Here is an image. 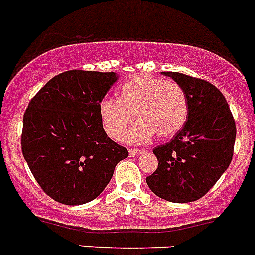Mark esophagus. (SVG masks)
<instances>
[{
	"instance_id": "esophagus-1",
	"label": "esophagus",
	"mask_w": 255,
	"mask_h": 255,
	"mask_svg": "<svg viewBox=\"0 0 255 255\" xmlns=\"http://www.w3.org/2000/svg\"><path fill=\"white\" fill-rule=\"evenodd\" d=\"M144 150L143 149H129V154L130 156H136V155H140V154H143Z\"/></svg>"
}]
</instances>
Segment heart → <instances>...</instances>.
Listing matches in <instances>:
<instances>
[{"instance_id":"1","label":"heart","mask_w":255,"mask_h":255,"mask_svg":"<svg viewBox=\"0 0 255 255\" xmlns=\"http://www.w3.org/2000/svg\"><path fill=\"white\" fill-rule=\"evenodd\" d=\"M188 99L184 88L174 81L137 74L125 82L118 99H104L100 115L107 135L124 136L134 121H140L126 137L134 143L148 141L154 134L169 137L183 128L188 119Z\"/></svg>"}]
</instances>
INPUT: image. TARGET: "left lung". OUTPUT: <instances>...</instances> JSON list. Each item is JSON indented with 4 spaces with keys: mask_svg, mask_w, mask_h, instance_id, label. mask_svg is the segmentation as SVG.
<instances>
[{
    "mask_svg": "<svg viewBox=\"0 0 255 255\" xmlns=\"http://www.w3.org/2000/svg\"><path fill=\"white\" fill-rule=\"evenodd\" d=\"M184 88L188 119L169 143L154 148L158 168L149 188L169 202H192L206 195L230 164L237 126L223 93L205 79L163 72Z\"/></svg>",
    "mask_w": 255,
    "mask_h": 255,
    "instance_id": "left-lung-1",
    "label": "left lung"
}]
</instances>
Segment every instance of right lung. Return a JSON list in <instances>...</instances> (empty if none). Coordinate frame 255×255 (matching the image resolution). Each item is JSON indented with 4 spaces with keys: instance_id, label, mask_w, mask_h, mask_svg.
Segmentation results:
<instances>
[{
    "instance_id": "right-lung-1",
    "label": "right lung",
    "mask_w": 255,
    "mask_h": 255,
    "mask_svg": "<svg viewBox=\"0 0 255 255\" xmlns=\"http://www.w3.org/2000/svg\"><path fill=\"white\" fill-rule=\"evenodd\" d=\"M114 72L72 69L58 74L29 102L21 149L41 190L64 205L95 200L129 156L102 126L100 104Z\"/></svg>"
}]
</instances>
